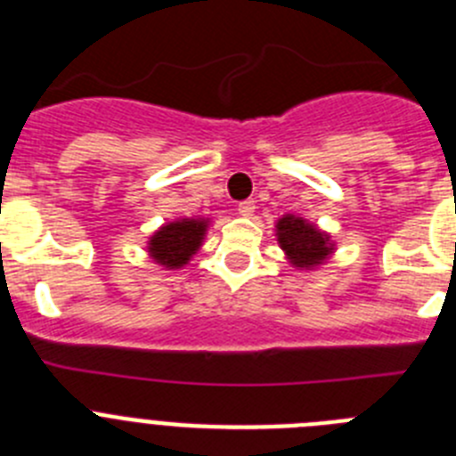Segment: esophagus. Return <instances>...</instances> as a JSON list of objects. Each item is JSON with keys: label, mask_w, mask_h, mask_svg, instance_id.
<instances>
[{"label": "esophagus", "mask_w": 456, "mask_h": 456, "mask_svg": "<svg viewBox=\"0 0 456 456\" xmlns=\"http://www.w3.org/2000/svg\"><path fill=\"white\" fill-rule=\"evenodd\" d=\"M237 212H240L241 216H251L253 212H256V200H253V199L241 200V203L237 205Z\"/></svg>", "instance_id": "obj_1"}]
</instances>
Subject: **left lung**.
I'll use <instances>...</instances> for the list:
<instances>
[{"instance_id":"left-lung-1","label":"left lung","mask_w":456,"mask_h":456,"mask_svg":"<svg viewBox=\"0 0 456 456\" xmlns=\"http://www.w3.org/2000/svg\"><path fill=\"white\" fill-rule=\"evenodd\" d=\"M276 235L278 244H281V248H283L294 267H317L333 253V244L329 241V235L317 231L315 225L308 224L301 216L285 215L283 219H278Z\"/></svg>"}]
</instances>
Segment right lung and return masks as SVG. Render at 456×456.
Listing matches in <instances>:
<instances>
[{
	"mask_svg": "<svg viewBox=\"0 0 456 456\" xmlns=\"http://www.w3.org/2000/svg\"><path fill=\"white\" fill-rule=\"evenodd\" d=\"M208 221L205 219H178L162 225L148 241V251L155 263L167 269H180L189 263V257L199 251L203 241Z\"/></svg>",
	"mask_w": 456,
	"mask_h": 456,
	"instance_id": "obj_1",
	"label": "right lung"
}]
</instances>
